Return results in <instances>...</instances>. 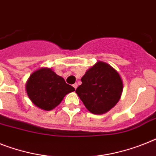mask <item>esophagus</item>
Here are the masks:
<instances>
[{"label": "esophagus", "mask_w": 156, "mask_h": 156, "mask_svg": "<svg viewBox=\"0 0 156 156\" xmlns=\"http://www.w3.org/2000/svg\"><path fill=\"white\" fill-rule=\"evenodd\" d=\"M73 87H74V89H77V87H78V84H77V83H74V85H73Z\"/></svg>", "instance_id": "34e87169"}]
</instances>
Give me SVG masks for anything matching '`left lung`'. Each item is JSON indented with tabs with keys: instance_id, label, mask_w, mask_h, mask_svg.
<instances>
[{
	"instance_id": "1",
	"label": "left lung",
	"mask_w": 156,
	"mask_h": 156,
	"mask_svg": "<svg viewBox=\"0 0 156 156\" xmlns=\"http://www.w3.org/2000/svg\"><path fill=\"white\" fill-rule=\"evenodd\" d=\"M81 80L82 85L75 92L91 113H106L120 99L122 81L119 73L107 63L98 62Z\"/></svg>"
}]
</instances>
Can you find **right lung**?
<instances>
[{
  "label": "right lung",
  "mask_w": 156,
  "mask_h": 156,
  "mask_svg": "<svg viewBox=\"0 0 156 156\" xmlns=\"http://www.w3.org/2000/svg\"><path fill=\"white\" fill-rule=\"evenodd\" d=\"M74 90L49 68H42L33 73L26 84L30 100L37 107L45 111L56 107L66 94Z\"/></svg>",
  "instance_id": "add662e5"
}]
</instances>
